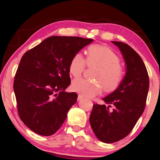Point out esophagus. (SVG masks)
Returning <instances> with one entry per match:
<instances>
[{"label":"esophagus","instance_id":"obj_1","mask_svg":"<svg viewBox=\"0 0 160 160\" xmlns=\"http://www.w3.org/2000/svg\"><path fill=\"white\" fill-rule=\"evenodd\" d=\"M83 98H84V97H83L82 95H80V94H79V95H78V97H77V100L79 101V100H81V99H82Z\"/></svg>","mask_w":160,"mask_h":160}]
</instances>
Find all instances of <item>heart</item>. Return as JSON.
<instances>
[{"label":"heart","mask_w":160,"mask_h":160,"mask_svg":"<svg viewBox=\"0 0 160 160\" xmlns=\"http://www.w3.org/2000/svg\"><path fill=\"white\" fill-rule=\"evenodd\" d=\"M86 65L96 66L97 68L92 73V78L94 80L78 78L73 82V90L82 96L93 97L101 93L103 87L106 91H114L124 78V71L119 57L105 45L94 44L89 46L86 59L82 53H75L69 63V73L73 77H79Z\"/></svg>","instance_id":"1"}]
</instances>
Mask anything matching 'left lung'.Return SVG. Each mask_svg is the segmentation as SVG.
Instances as JSON below:
<instances>
[{
  "mask_svg": "<svg viewBox=\"0 0 160 160\" xmlns=\"http://www.w3.org/2000/svg\"><path fill=\"white\" fill-rule=\"evenodd\" d=\"M120 48L126 63V74L118 88L103 98L108 104H94L89 117L97 138L107 143L126 137L135 126L146 107L149 78L142 58L127 44L112 41ZM113 105L114 108L110 110Z\"/></svg>",
  "mask_w": 160,
  "mask_h": 160,
  "instance_id": "obj_1",
  "label": "left lung"
}]
</instances>
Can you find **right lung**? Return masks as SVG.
<instances>
[{
  "instance_id": "right-lung-1",
  "label": "right lung",
  "mask_w": 160,
  "mask_h": 160,
  "mask_svg": "<svg viewBox=\"0 0 160 160\" xmlns=\"http://www.w3.org/2000/svg\"><path fill=\"white\" fill-rule=\"evenodd\" d=\"M93 41L52 36L24 53L13 81L18 116L34 133L51 136L77 99L64 91L71 84L69 63L75 53Z\"/></svg>"
}]
</instances>
